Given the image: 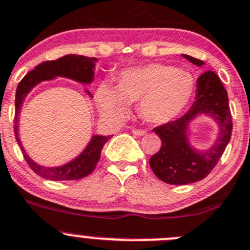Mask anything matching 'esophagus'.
I'll return each mask as SVG.
<instances>
[{"mask_svg":"<svg viewBox=\"0 0 250 250\" xmlns=\"http://www.w3.org/2000/svg\"><path fill=\"white\" fill-rule=\"evenodd\" d=\"M132 134L136 135V136H145V135H146V131H145V130L134 129V130H132Z\"/></svg>","mask_w":250,"mask_h":250,"instance_id":"obj_1","label":"esophagus"}]
</instances>
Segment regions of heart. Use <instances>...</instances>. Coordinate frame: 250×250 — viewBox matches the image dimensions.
<instances>
[{"label": "heart", "mask_w": 250, "mask_h": 250, "mask_svg": "<svg viewBox=\"0 0 250 250\" xmlns=\"http://www.w3.org/2000/svg\"><path fill=\"white\" fill-rule=\"evenodd\" d=\"M195 92L190 73L162 63H148L124 70L116 85L99 87L98 104L104 115L120 119L129 103L139 102V113L149 124L163 125L174 120L189 105Z\"/></svg>", "instance_id": "obj_1"}]
</instances>
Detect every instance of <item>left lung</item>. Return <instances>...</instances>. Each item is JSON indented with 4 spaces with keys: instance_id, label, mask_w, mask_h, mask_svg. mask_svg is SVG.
Returning <instances> with one entry per match:
<instances>
[{
    "instance_id": "8db88e82",
    "label": "left lung",
    "mask_w": 250,
    "mask_h": 250,
    "mask_svg": "<svg viewBox=\"0 0 250 250\" xmlns=\"http://www.w3.org/2000/svg\"><path fill=\"white\" fill-rule=\"evenodd\" d=\"M198 67L205 65L199 59L182 55ZM208 116L218 125V137L206 150L195 149L189 144V125L196 117ZM152 131L162 146L149 159V166L158 179L168 184L185 185L204 179L215 168L232 135V116L227 92L220 77L206 71L196 82V96L189 110L174 121L154 127Z\"/></svg>"
}]
</instances>
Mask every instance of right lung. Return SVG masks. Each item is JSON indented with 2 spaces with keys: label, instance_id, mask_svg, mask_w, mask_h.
<instances>
[{
  "label": "right lung",
  "instance_id": "obj_1",
  "mask_svg": "<svg viewBox=\"0 0 250 250\" xmlns=\"http://www.w3.org/2000/svg\"><path fill=\"white\" fill-rule=\"evenodd\" d=\"M98 62L96 58H87L82 55H65L62 58L54 61H45L40 65L35 66L34 70L24 76L22 81L17 87L16 92V116H14V135L18 145L21 146L22 153L29 167L40 175L42 178L49 180H58V182H66V180H77L87 177L91 174L96 168L101 152L105 142L110 139V136H102V135H94L88 142L87 147L78 154L71 162L65 163L59 167H45L34 162L28 153L25 152L24 147L22 146V141L18 134V116L22 109L23 102L27 98L33 88L37 87L39 83L44 81H52L58 77L68 78V80L76 81L82 84H91L94 80V70L96 63ZM85 93L92 97L91 92L85 89Z\"/></svg>",
  "mask_w": 250,
  "mask_h": 250
}]
</instances>
